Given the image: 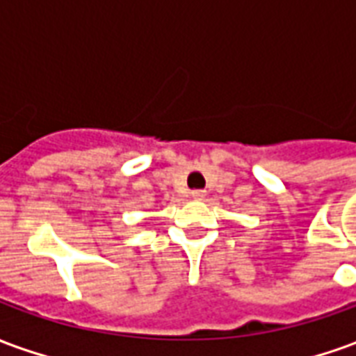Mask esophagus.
I'll use <instances>...</instances> for the list:
<instances>
[{
    "label": "esophagus",
    "instance_id": "1",
    "mask_svg": "<svg viewBox=\"0 0 356 356\" xmlns=\"http://www.w3.org/2000/svg\"><path fill=\"white\" fill-rule=\"evenodd\" d=\"M191 196H193L194 200H204L206 198V191H193Z\"/></svg>",
    "mask_w": 356,
    "mask_h": 356
}]
</instances>
